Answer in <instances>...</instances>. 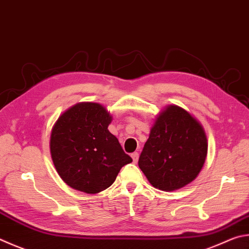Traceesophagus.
Returning a JSON list of instances; mask_svg holds the SVG:
<instances>
[{"label": "esophagus", "mask_w": 249, "mask_h": 249, "mask_svg": "<svg viewBox=\"0 0 249 249\" xmlns=\"http://www.w3.org/2000/svg\"><path fill=\"white\" fill-rule=\"evenodd\" d=\"M130 157L133 158V161H134V163H136V162L138 161V157H139L138 152H133L132 155H130Z\"/></svg>", "instance_id": "34e87169"}]
</instances>
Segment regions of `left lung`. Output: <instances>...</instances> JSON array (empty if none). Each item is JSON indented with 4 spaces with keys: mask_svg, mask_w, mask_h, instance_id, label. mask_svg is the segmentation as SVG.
I'll list each match as a JSON object with an SVG mask.
<instances>
[{
    "mask_svg": "<svg viewBox=\"0 0 249 249\" xmlns=\"http://www.w3.org/2000/svg\"><path fill=\"white\" fill-rule=\"evenodd\" d=\"M207 151L199 122L183 107L169 106L157 116L138 165L153 187L172 192L197 178Z\"/></svg>",
    "mask_w": 249,
    "mask_h": 249,
    "instance_id": "left-lung-1",
    "label": "left lung"
}]
</instances>
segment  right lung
I'll return each mask as SVG.
<instances>
[{"mask_svg": "<svg viewBox=\"0 0 249 249\" xmlns=\"http://www.w3.org/2000/svg\"><path fill=\"white\" fill-rule=\"evenodd\" d=\"M111 122L103 106L80 102L54 124L50 152L58 175L71 188L100 193L114 183L122 166L133 161L107 129Z\"/></svg>", "mask_w": 249, "mask_h": 249, "instance_id": "1", "label": "right lung"}]
</instances>
